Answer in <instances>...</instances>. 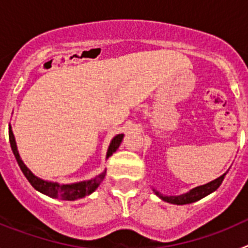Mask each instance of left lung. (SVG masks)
<instances>
[{"label": "left lung", "instance_id": "obj_1", "mask_svg": "<svg viewBox=\"0 0 248 248\" xmlns=\"http://www.w3.org/2000/svg\"><path fill=\"white\" fill-rule=\"evenodd\" d=\"M225 175L226 174H223L222 176L217 177L216 180L211 181V183H209V184H206V185L195 187V189H192L191 191H189L187 194L180 195V196H163V195H160L157 191H155V190L154 191L160 199H163V200L166 201V202L175 203V205H185V203H191V202H195V201L200 200V199L205 198L206 195L211 194V192H214L215 190H217L218 186L222 184L223 179H225Z\"/></svg>", "mask_w": 248, "mask_h": 248}]
</instances>
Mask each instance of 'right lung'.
Returning <instances> with one entry per match:
<instances>
[{
	"label": "right lung",
	"mask_w": 248,
	"mask_h": 248,
	"mask_svg": "<svg viewBox=\"0 0 248 248\" xmlns=\"http://www.w3.org/2000/svg\"><path fill=\"white\" fill-rule=\"evenodd\" d=\"M8 137H10V144H11V149L13 151V155L16 157L17 163H18L19 168H21L22 172L26 176L30 184L33 186L34 189L38 190L39 192H42V194L47 195V196H50V198H56V199H61V200H68V201H73L77 200V199L84 198L87 195L92 194L94 190L97 189L99 184L102 183L103 179L105 176V172L103 174L98 175L97 177H94L92 180L88 181H82V183H77V184H72V185H59L57 183H50V181H45L42 179H39L37 177L36 175L32 174L30 169L23 164V161L19 157L18 151H17V146H16V141H15V137H13V133L11 130V126L8 128ZM123 134H118L117 137H114V139L111 140L110 145H109L108 153H107V157L110 156L113 154L114 151L117 150L119 148L120 143H122Z\"/></svg>",
	"instance_id": "1"
}]
</instances>
